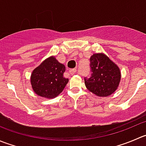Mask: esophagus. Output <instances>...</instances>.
I'll return each mask as SVG.
<instances>
[{
	"instance_id": "obj_1",
	"label": "esophagus",
	"mask_w": 146,
	"mask_h": 146,
	"mask_svg": "<svg viewBox=\"0 0 146 146\" xmlns=\"http://www.w3.org/2000/svg\"><path fill=\"white\" fill-rule=\"evenodd\" d=\"M69 72H70V73H71V74H75V73H77V69L76 68L70 69V70H69Z\"/></svg>"
}]
</instances>
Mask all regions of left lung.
Returning a JSON list of instances; mask_svg holds the SVG:
<instances>
[{"instance_id": "1", "label": "left lung", "mask_w": 146, "mask_h": 146, "mask_svg": "<svg viewBox=\"0 0 146 146\" xmlns=\"http://www.w3.org/2000/svg\"><path fill=\"white\" fill-rule=\"evenodd\" d=\"M91 74L89 78L85 77L86 88L101 97H106L116 90L121 80L120 69L103 53L93 54L90 58Z\"/></svg>"}]
</instances>
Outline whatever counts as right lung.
<instances>
[{"label":"right lung","mask_w":146,"mask_h":146,"mask_svg":"<svg viewBox=\"0 0 146 146\" xmlns=\"http://www.w3.org/2000/svg\"><path fill=\"white\" fill-rule=\"evenodd\" d=\"M64 65L55 57H50L33 71L31 82L34 92L38 96L53 98L58 96L68 82L63 77Z\"/></svg>","instance_id":"right-lung-1"}]
</instances>
